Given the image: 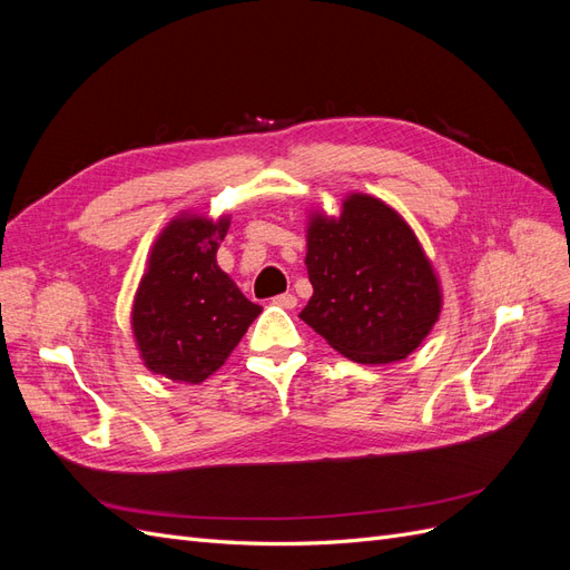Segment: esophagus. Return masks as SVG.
<instances>
[{
    "mask_svg": "<svg viewBox=\"0 0 570 570\" xmlns=\"http://www.w3.org/2000/svg\"><path fill=\"white\" fill-rule=\"evenodd\" d=\"M273 304L275 306H283V308H295L297 306V297L289 295V292H285V295L273 297Z\"/></svg>",
    "mask_w": 570,
    "mask_h": 570,
    "instance_id": "esophagus-1",
    "label": "esophagus"
}]
</instances>
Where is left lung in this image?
<instances>
[{
    "instance_id": "1",
    "label": "left lung",
    "mask_w": 570,
    "mask_h": 570,
    "mask_svg": "<svg viewBox=\"0 0 570 570\" xmlns=\"http://www.w3.org/2000/svg\"><path fill=\"white\" fill-rule=\"evenodd\" d=\"M306 271L314 295L299 318L356 364L406 358L440 318V283L419 237L371 195H350L337 218L312 214Z\"/></svg>"
}]
</instances>
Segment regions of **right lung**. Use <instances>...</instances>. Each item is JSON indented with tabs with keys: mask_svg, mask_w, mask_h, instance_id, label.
<instances>
[{
	"mask_svg": "<svg viewBox=\"0 0 570 570\" xmlns=\"http://www.w3.org/2000/svg\"><path fill=\"white\" fill-rule=\"evenodd\" d=\"M228 226L230 216L183 214L154 243L130 316L151 373L189 385L206 381L262 314L216 264Z\"/></svg>",
	"mask_w": 570,
	"mask_h": 570,
	"instance_id": "right-lung-1",
	"label": "right lung"
}]
</instances>
